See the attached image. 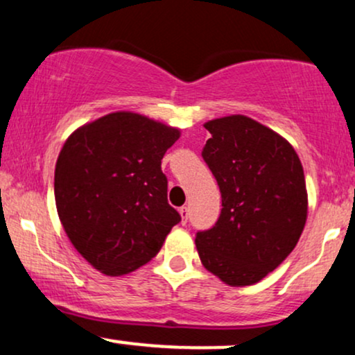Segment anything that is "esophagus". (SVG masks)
<instances>
[{"label": "esophagus", "instance_id": "esophagus-1", "mask_svg": "<svg viewBox=\"0 0 355 355\" xmlns=\"http://www.w3.org/2000/svg\"><path fill=\"white\" fill-rule=\"evenodd\" d=\"M180 217L182 223H187V220H189V209H187V207H182L180 209Z\"/></svg>", "mask_w": 355, "mask_h": 355}]
</instances>
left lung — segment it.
Listing matches in <instances>:
<instances>
[{
  "instance_id": "1",
  "label": "left lung",
  "mask_w": 355,
  "mask_h": 355,
  "mask_svg": "<svg viewBox=\"0 0 355 355\" xmlns=\"http://www.w3.org/2000/svg\"><path fill=\"white\" fill-rule=\"evenodd\" d=\"M203 160L217 178L222 214L195 237L203 267L230 287L260 282L294 250L307 222V187L294 146L245 115L203 123Z\"/></svg>"
}]
</instances>
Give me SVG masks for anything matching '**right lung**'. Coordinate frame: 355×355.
<instances>
[{
  "instance_id": "right-lung-1",
  "label": "right lung",
  "mask_w": 355,
  "mask_h": 355,
  "mask_svg": "<svg viewBox=\"0 0 355 355\" xmlns=\"http://www.w3.org/2000/svg\"><path fill=\"white\" fill-rule=\"evenodd\" d=\"M178 138L175 126L120 110L78 126L60 150V222L101 274L120 277L145 266L180 222L162 172V158Z\"/></svg>"
}]
</instances>
